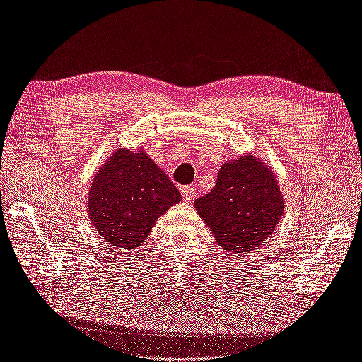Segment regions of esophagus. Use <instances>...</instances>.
I'll list each match as a JSON object with an SVG mask.
<instances>
[{
    "mask_svg": "<svg viewBox=\"0 0 362 362\" xmlns=\"http://www.w3.org/2000/svg\"><path fill=\"white\" fill-rule=\"evenodd\" d=\"M196 196H197V191L194 187H192V185H187V187L182 188V197L185 202L194 200Z\"/></svg>",
    "mask_w": 362,
    "mask_h": 362,
    "instance_id": "1",
    "label": "esophagus"
}]
</instances>
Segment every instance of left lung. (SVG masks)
I'll list each match as a JSON object with an SVG mask.
<instances>
[{"mask_svg":"<svg viewBox=\"0 0 362 362\" xmlns=\"http://www.w3.org/2000/svg\"><path fill=\"white\" fill-rule=\"evenodd\" d=\"M273 170L255 154L225 162L214 188L194 202L219 247L247 253L270 239L285 204Z\"/></svg>","mask_w":362,"mask_h":362,"instance_id":"left-lung-1","label":"left lung"}]
</instances>
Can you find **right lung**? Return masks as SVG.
Returning a JSON list of instances; mask_svg holds the SVG:
<instances>
[{
  "label": "right lung",
  "mask_w": 362,
  "mask_h": 362,
  "mask_svg": "<svg viewBox=\"0 0 362 362\" xmlns=\"http://www.w3.org/2000/svg\"><path fill=\"white\" fill-rule=\"evenodd\" d=\"M180 199L179 189L145 151L119 148L92 179L88 214L106 243L129 255Z\"/></svg>",
  "instance_id": "add662e5"
}]
</instances>
